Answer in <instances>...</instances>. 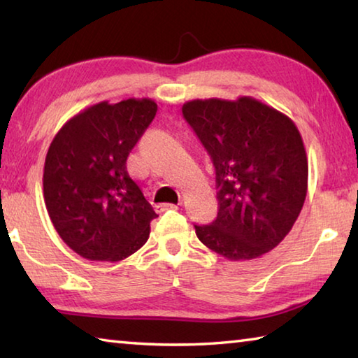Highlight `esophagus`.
Returning <instances> with one entry per match:
<instances>
[{"label": "esophagus", "instance_id": "1", "mask_svg": "<svg viewBox=\"0 0 358 358\" xmlns=\"http://www.w3.org/2000/svg\"><path fill=\"white\" fill-rule=\"evenodd\" d=\"M177 208H178L177 203H167V202H164V203H157L156 205V210L157 211H167V210H177Z\"/></svg>", "mask_w": 358, "mask_h": 358}]
</instances>
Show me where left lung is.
I'll list each match as a JSON object with an SVG mask.
<instances>
[{
	"label": "left lung",
	"instance_id": "obj_1",
	"mask_svg": "<svg viewBox=\"0 0 358 358\" xmlns=\"http://www.w3.org/2000/svg\"><path fill=\"white\" fill-rule=\"evenodd\" d=\"M181 110L216 172L220 208L208 226H194L199 240L229 260L271 251L306 199L308 159L294 121L250 96L194 99Z\"/></svg>",
	"mask_w": 358,
	"mask_h": 358
}]
</instances>
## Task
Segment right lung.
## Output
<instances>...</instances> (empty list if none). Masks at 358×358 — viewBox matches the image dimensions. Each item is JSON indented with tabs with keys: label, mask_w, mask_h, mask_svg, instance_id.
<instances>
[{
	"label": "right lung",
	"mask_w": 358,
	"mask_h": 358,
	"mask_svg": "<svg viewBox=\"0 0 358 358\" xmlns=\"http://www.w3.org/2000/svg\"><path fill=\"white\" fill-rule=\"evenodd\" d=\"M155 101L85 108L48 147L44 201L53 227L78 256L118 262L147 243L157 216L128 172V156L153 121Z\"/></svg>",
	"instance_id": "1"
}]
</instances>
